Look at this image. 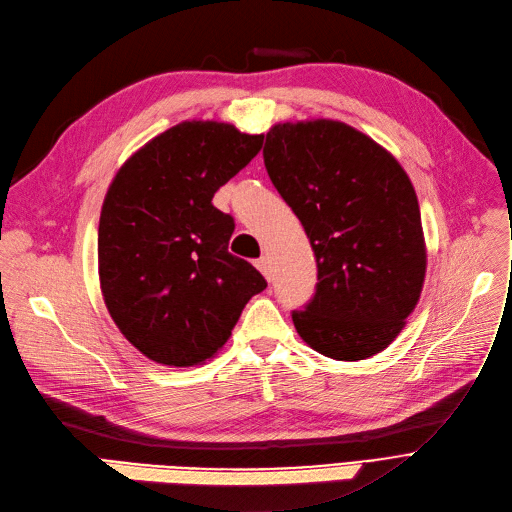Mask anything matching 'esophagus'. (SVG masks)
<instances>
[{
    "label": "esophagus",
    "instance_id": "34e87169",
    "mask_svg": "<svg viewBox=\"0 0 512 512\" xmlns=\"http://www.w3.org/2000/svg\"><path fill=\"white\" fill-rule=\"evenodd\" d=\"M256 266H258V270H260V273H262L268 281L273 279V266H270L268 256H260V258L256 260Z\"/></svg>",
    "mask_w": 512,
    "mask_h": 512
}]
</instances>
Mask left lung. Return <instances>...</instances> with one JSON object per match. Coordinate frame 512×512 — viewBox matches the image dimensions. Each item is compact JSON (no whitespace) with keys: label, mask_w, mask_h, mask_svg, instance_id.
Segmentation results:
<instances>
[{"label":"left lung","mask_w":512,"mask_h":512,"mask_svg":"<svg viewBox=\"0 0 512 512\" xmlns=\"http://www.w3.org/2000/svg\"><path fill=\"white\" fill-rule=\"evenodd\" d=\"M264 165L314 250L318 283L291 318L318 353L355 362L401 333L426 275L422 217L403 167L341 122L279 124Z\"/></svg>","instance_id":"left-lung-1"}]
</instances>
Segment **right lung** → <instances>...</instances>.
<instances>
[{"label": "right lung", "mask_w": 512, "mask_h": 512, "mask_svg": "<svg viewBox=\"0 0 512 512\" xmlns=\"http://www.w3.org/2000/svg\"><path fill=\"white\" fill-rule=\"evenodd\" d=\"M229 124L184 122L117 171L99 221L105 304L124 337L159 364L213 357L266 279L229 252L231 215L215 192L262 148Z\"/></svg>", "instance_id": "1"}]
</instances>
